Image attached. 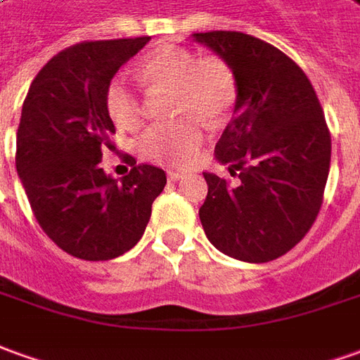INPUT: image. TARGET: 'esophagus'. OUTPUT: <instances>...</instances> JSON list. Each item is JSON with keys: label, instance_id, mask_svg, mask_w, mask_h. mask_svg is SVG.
Wrapping results in <instances>:
<instances>
[{"label": "esophagus", "instance_id": "34e87169", "mask_svg": "<svg viewBox=\"0 0 360 360\" xmlns=\"http://www.w3.org/2000/svg\"><path fill=\"white\" fill-rule=\"evenodd\" d=\"M168 180L170 182H176V180H182L184 178V172H180V170H168Z\"/></svg>", "mask_w": 360, "mask_h": 360}]
</instances>
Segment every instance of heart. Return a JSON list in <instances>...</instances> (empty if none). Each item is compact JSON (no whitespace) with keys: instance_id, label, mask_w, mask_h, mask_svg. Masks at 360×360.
<instances>
[{"instance_id":"1","label":"heart","mask_w":360,"mask_h":360,"mask_svg":"<svg viewBox=\"0 0 360 360\" xmlns=\"http://www.w3.org/2000/svg\"><path fill=\"white\" fill-rule=\"evenodd\" d=\"M148 88L172 90L176 121L156 123L139 141L141 155L158 165H184L205 139V125L217 127L237 103V78L219 56H198L182 46H160L139 66ZM105 109L111 121L125 131L141 125L145 105L125 78H113L105 90Z\"/></svg>"}]
</instances>
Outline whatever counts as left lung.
Here are the masks:
<instances>
[{"label": "left lung", "mask_w": 360, "mask_h": 360, "mask_svg": "<svg viewBox=\"0 0 360 360\" xmlns=\"http://www.w3.org/2000/svg\"><path fill=\"white\" fill-rule=\"evenodd\" d=\"M237 78L233 119L215 158L235 180L204 172L200 219L233 259L269 262L294 249L323 204L331 135L308 76L276 46L237 31L194 33Z\"/></svg>", "instance_id": "1"}]
</instances>
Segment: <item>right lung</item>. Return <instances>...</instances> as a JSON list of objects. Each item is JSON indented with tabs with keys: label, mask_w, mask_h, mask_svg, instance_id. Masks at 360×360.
<instances>
[{
	"label": "right lung",
	"mask_w": 360,
	"mask_h": 360,
	"mask_svg": "<svg viewBox=\"0 0 360 360\" xmlns=\"http://www.w3.org/2000/svg\"><path fill=\"white\" fill-rule=\"evenodd\" d=\"M150 37L86 41L43 66L23 101L15 165L34 217L49 239L76 259L109 260L133 249L147 229L166 174L137 165L121 182L100 166L115 125L105 90Z\"/></svg>",
	"instance_id": "1"
}]
</instances>
